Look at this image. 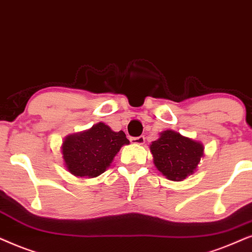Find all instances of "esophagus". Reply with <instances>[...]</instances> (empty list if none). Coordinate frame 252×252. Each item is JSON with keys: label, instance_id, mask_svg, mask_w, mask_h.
I'll return each mask as SVG.
<instances>
[{"label": "esophagus", "instance_id": "obj_1", "mask_svg": "<svg viewBox=\"0 0 252 252\" xmlns=\"http://www.w3.org/2000/svg\"><path fill=\"white\" fill-rule=\"evenodd\" d=\"M130 142H131V144H136V145H143V144L145 143V137H131V138H130Z\"/></svg>", "mask_w": 252, "mask_h": 252}]
</instances>
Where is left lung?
I'll use <instances>...</instances> for the list:
<instances>
[{"label":"left lung","instance_id":"left-lung-1","mask_svg":"<svg viewBox=\"0 0 252 252\" xmlns=\"http://www.w3.org/2000/svg\"><path fill=\"white\" fill-rule=\"evenodd\" d=\"M150 151L157 169L170 181L186 180L197 170L204 157V145L174 130H165L152 142Z\"/></svg>","mask_w":252,"mask_h":252}]
</instances>
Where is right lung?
I'll return each mask as SVG.
<instances>
[{
  "instance_id": "1",
  "label": "right lung",
  "mask_w": 252,
  "mask_h": 252,
  "mask_svg": "<svg viewBox=\"0 0 252 252\" xmlns=\"http://www.w3.org/2000/svg\"><path fill=\"white\" fill-rule=\"evenodd\" d=\"M128 144L129 139L122 130L113 131L99 122L85 131L65 137L61 145L63 162L76 177L92 179L105 173L121 147Z\"/></svg>"
}]
</instances>
